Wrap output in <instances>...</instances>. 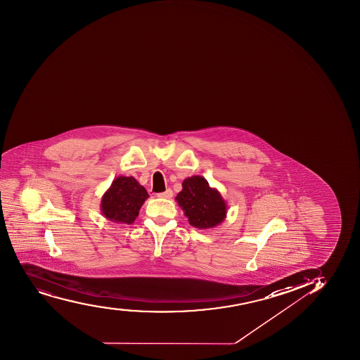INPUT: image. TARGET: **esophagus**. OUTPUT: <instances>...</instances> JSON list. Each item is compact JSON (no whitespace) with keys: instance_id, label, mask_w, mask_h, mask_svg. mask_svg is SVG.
I'll return each instance as SVG.
<instances>
[{"instance_id":"34e87169","label":"esophagus","mask_w":360,"mask_h":360,"mask_svg":"<svg viewBox=\"0 0 360 360\" xmlns=\"http://www.w3.org/2000/svg\"><path fill=\"white\" fill-rule=\"evenodd\" d=\"M172 196H174V193H172V190L171 189H167V191H164V193H158V197H160V198H164V200H170Z\"/></svg>"}]
</instances>
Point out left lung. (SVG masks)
Segmentation results:
<instances>
[{
  "label": "left lung",
  "instance_id": "left-lung-1",
  "mask_svg": "<svg viewBox=\"0 0 360 360\" xmlns=\"http://www.w3.org/2000/svg\"><path fill=\"white\" fill-rule=\"evenodd\" d=\"M183 189L176 202L188 217L190 225L197 229H211L224 221L228 207L221 193L211 188L205 178L191 176L183 181Z\"/></svg>",
  "mask_w": 360,
  "mask_h": 360
}]
</instances>
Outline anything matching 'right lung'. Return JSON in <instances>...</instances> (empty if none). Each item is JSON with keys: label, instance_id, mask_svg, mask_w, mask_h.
<instances>
[{"label": "right lung", "instance_id": "obj_1", "mask_svg": "<svg viewBox=\"0 0 360 360\" xmlns=\"http://www.w3.org/2000/svg\"><path fill=\"white\" fill-rule=\"evenodd\" d=\"M148 197L146 188L135 177L118 176L102 196L101 212L108 221L132 224Z\"/></svg>", "mask_w": 360, "mask_h": 360}]
</instances>
